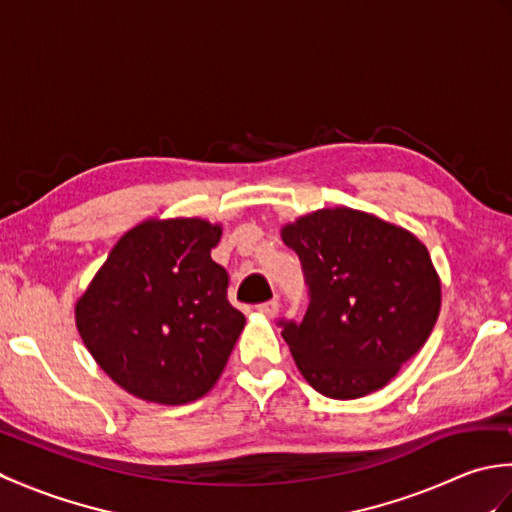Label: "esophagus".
<instances>
[{
    "label": "esophagus",
    "mask_w": 512,
    "mask_h": 512,
    "mask_svg": "<svg viewBox=\"0 0 512 512\" xmlns=\"http://www.w3.org/2000/svg\"><path fill=\"white\" fill-rule=\"evenodd\" d=\"M257 310L264 314V317H268V319H273V317H277V312H279V301L277 299H270V301H264V303H259L257 306Z\"/></svg>",
    "instance_id": "obj_1"
}]
</instances>
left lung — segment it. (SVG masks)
Wrapping results in <instances>:
<instances>
[{"mask_svg":"<svg viewBox=\"0 0 512 512\" xmlns=\"http://www.w3.org/2000/svg\"><path fill=\"white\" fill-rule=\"evenodd\" d=\"M281 239L301 259L308 310L281 336L319 394L350 400L385 387L427 343L440 314V277L416 235L336 206L299 217Z\"/></svg>","mask_w":512,"mask_h":512,"instance_id":"obj_1","label":"left lung"}]
</instances>
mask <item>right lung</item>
Masks as SVG:
<instances>
[{
	"instance_id": "1",
	"label": "right lung",
	"mask_w": 512,
	"mask_h": 512,
	"mask_svg": "<svg viewBox=\"0 0 512 512\" xmlns=\"http://www.w3.org/2000/svg\"><path fill=\"white\" fill-rule=\"evenodd\" d=\"M220 237L200 217L147 220L118 239L76 301L85 347L132 396L184 405L222 376L246 319L211 259Z\"/></svg>"
}]
</instances>
